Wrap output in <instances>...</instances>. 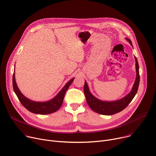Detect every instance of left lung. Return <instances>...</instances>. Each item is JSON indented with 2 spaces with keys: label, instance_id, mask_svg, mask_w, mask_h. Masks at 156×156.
Instances as JSON below:
<instances>
[{
  "label": "left lung",
  "instance_id": "1",
  "mask_svg": "<svg viewBox=\"0 0 156 156\" xmlns=\"http://www.w3.org/2000/svg\"><path fill=\"white\" fill-rule=\"evenodd\" d=\"M127 40L130 43V44L132 46V41L129 38H126ZM135 59H136V72L137 76L136 80L135 81V83L133 86L132 91L129 93V94L124 98L115 101H101L94 96L91 94V93L89 91L88 85L87 82H85L84 85V93L87 99V103L89 107L94 112L101 114V115H111L119 113L122 111L123 109H125L131 101L133 100L135 95L138 90L139 81H140V75H139V66L138 64V61L135 56Z\"/></svg>",
  "mask_w": 156,
  "mask_h": 156
}]
</instances>
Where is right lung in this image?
<instances>
[{
	"mask_svg": "<svg viewBox=\"0 0 156 156\" xmlns=\"http://www.w3.org/2000/svg\"><path fill=\"white\" fill-rule=\"evenodd\" d=\"M74 78H72L70 81H69L65 86L63 88L58 94L53 98L49 101L46 102H36L31 101L25 97L21 92L19 90L16 82L15 80V75L14 73L12 76V85L13 89L16 94L18 99L21 103V104L29 112L41 114V115H46V114H49L53 112H56L62 105V103L63 102V99L65 97V93L68 90V87L72 83Z\"/></svg>",
	"mask_w": 156,
	"mask_h": 156,
	"instance_id": "add662e5",
	"label": "right lung"
}]
</instances>
